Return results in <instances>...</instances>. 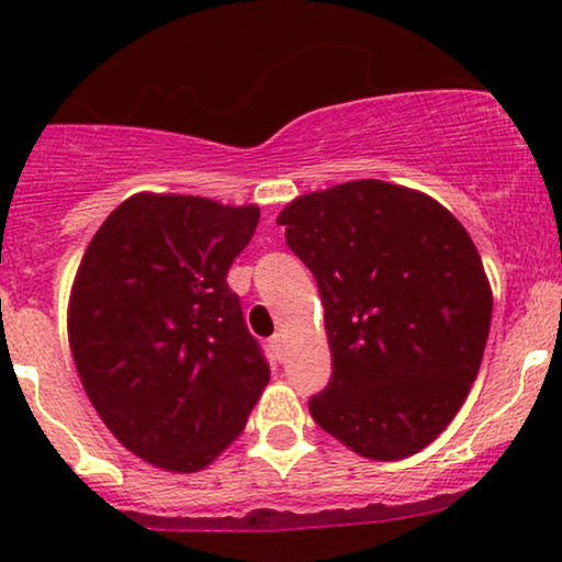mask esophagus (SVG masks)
I'll return each mask as SVG.
<instances>
[{
	"instance_id": "obj_1",
	"label": "esophagus",
	"mask_w": 562,
	"mask_h": 562,
	"mask_svg": "<svg viewBox=\"0 0 562 562\" xmlns=\"http://www.w3.org/2000/svg\"><path fill=\"white\" fill-rule=\"evenodd\" d=\"M269 346H272V351H274L277 359L285 357V338H282V333L272 335V338H269Z\"/></svg>"
}]
</instances>
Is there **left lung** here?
<instances>
[{"label": "left lung", "mask_w": 562, "mask_h": 562, "mask_svg": "<svg viewBox=\"0 0 562 562\" xmlns=\"http://www.w3.org/2000/svg\"><path fill=\"white\" fill-rule=\"evenodd\" d=\"M277 224L325 306L333 378L308 398L314 420L370 460L428 447L468 398L492 327L465 227L434 198L380 179L303 195Z\"/></svg>", "instance_id": "left-lung-1"}]
</instances>
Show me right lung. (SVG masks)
<instances>
[{"label": "right lung", "instance_id": "1", "mask_svg": "<svg viewBox=\"0 0 562 562\" xmlns=\"http://www.w3.org/2000/svg\"><path fill=\"white\" fill-rule=\"evenodd\" d=\"M259 216L256 205L142 192L83 254L68 306L76 370L108 430L150 465L203 470L269 383L227 285Z\"/></svg>", "mask_w": 562, "mask_h": 562}]
</instances>
